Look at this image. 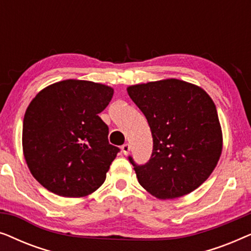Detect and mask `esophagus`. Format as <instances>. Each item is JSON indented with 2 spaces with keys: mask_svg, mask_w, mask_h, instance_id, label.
<instances>
[{
  "mask_svg": "<svg viewBox=\"0 0 251 251\" xmlns=\"http://www.w3.org/2000/svg\"><path fill=\"white\" fill-rule=\"evenodd\" d=\"M121 151H122V153L125 154V155H128L129 152H130V145H129V144H125V145H122Z\"/></svg>",
  "mask_w": 251,
  "mask_h": 251,
  "instance_id": "1",
  "label": "esophagus"
}]
</instances>
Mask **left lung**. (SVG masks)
Listing matches in <instances>:
<instances>
[{
    "label": "left lung",
    "instance_id": "left-lung-1",
    "mask_svg": "<svg viewBox=\"0 0 251 251\" xmlns=\"http://www.w3.org/2000/svg\"><path fill=\"white\" fill-rule=\"evenodd\" d=\"M149 122L153 152L144 166L129 161L139 184L157 199H175L203 184L217 166L223 133L207 92L188 82L167 78L126 88Z\"/></svg>",
    "mask_w": 251,
    "mask_h": 251
}]
</instances>
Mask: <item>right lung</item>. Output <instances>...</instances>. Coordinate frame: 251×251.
<instances>
[{"label": "right lung", "mask_w": 251, "mask_h": 251, "mask_svg": "<svg viewBox=\"0 0 251 251\" xmlns=\"http://www.w3.org/2000/svg\"><path fill=\"white\" fill-rule=\"evenodd\" d=\"M114 94L108 85L64 80L48 85L26 109L23 152L33 177L65 198L94 193L119 153L99 118Z\"/></svg>", "instance_id": "right-lung-1"}]
</instances>
